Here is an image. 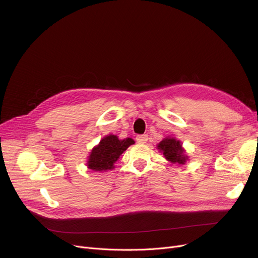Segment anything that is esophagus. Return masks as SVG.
<instances>
[{"label":"esophagus","mask_w":258,"mask_h":258,"mask_svg":"<svg viewBox=\"0 0 258 258\" xmlns=\"http://www.w3.org/2000/svg\"><path fill=\"white\" fill-rule=\"evenodd\" d=\"M136 140L138 143H145L147 140H148V136L147 135H138V136L136 137Z\"/></svg>","instance_id":"34e87169"}]
</instances>
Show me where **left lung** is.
Listing matches in <instances>:
<instances>
[{
  "mask_svg": "<svg viewBox=\"0 0 258 258\" xmlns=\"http://www.w3.org/2000/svg\"><path fill=\"white\" fill-rule=\"evenodd\" d=\"M157 147L161 153H163L165 159L170 163L181 165L185 164V162L188 160L181 142L177 139L166 137L157 145Z\"/></svg>",
  "mask_w": 258,
  "mask_h": 258,
  "instance_id": "left-lung-1",
  "label": "left lung"
}]
</instances>
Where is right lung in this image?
Here are the masks:
<instances>
[{"label":"right lung","instance_id":"add662e5","mask_svg":"<svg viewBox=\"0 0 258 258\" xmlns=\"http://www.w3.org/2000/svg\"><path fill=\"white\" fill-rule=\"evenodd\" d=\"M132 138L119 140L115 135L105 136L97 146H95L88 159L87 166L94 171H105L113 169L114 163L127 147L134 144Z\"/></svg>","mask_w":258,"mask_h":258}]
</instances>
